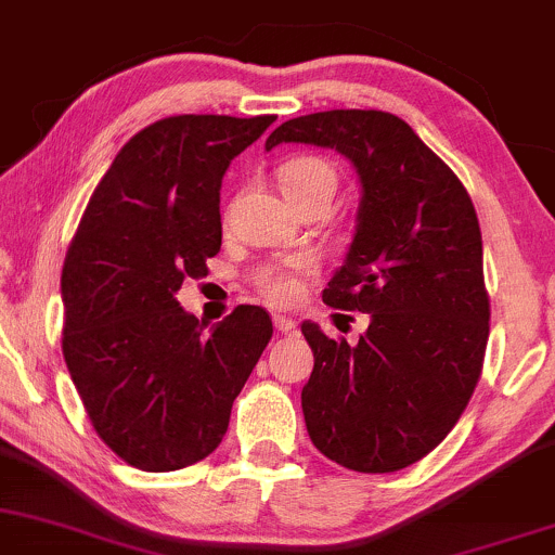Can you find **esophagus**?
<instances>
[{
	"mask_svg": "<svg viewBox=\"0 0 555 555\" xmlns=\"http://www.w3.org/2000/svg\"><path fill=\"white\" fill-rule=\"evenodd\" d=\"M275 327H278V332H283V335H296L298 332V322L293 317H283V314H278L275 317Z\"/></svg>",
	"mask_w": 555,
	"mask_h": 555,
	"instance_id": "esophagus-1",
	"label": "esophagus"
}]
</instances>
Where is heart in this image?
<instances>
[{
	"label": "heart",
	"mask_w": 555,
	"mask_h": 555,
	"mask_svg": "<svg viewBox=\"0 0 555 555\" xmlns=\"http://www.w3.org/2000/svg\"><path fill=\"white\" fill-rule=\"evenodd\" d=\"M278 181L291 205L298 199L317 197V194H324V197L332 199L337 189L335 168L324 158H319V155H293V158L283 160L278 166ZM314 270L317 259L309 257V254L293 257L280 267H267L257 278L259 293L270 304L288 306L301 296L304 278Z\"/></svg>",
	"instance_id": "obj_1"
}]
</instances>
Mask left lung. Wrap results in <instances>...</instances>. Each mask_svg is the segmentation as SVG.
Here are the masks:
<instances>
[{"label":"left lung","instance_id":"obj_1","mask_svg":"<svg viewBox=\"0 0 555 555\" xmlns=\"http://www.w3.org/2000/svg\"><path fill=\"white\" fill-rule=\"evenodd\" d=\"M280 142L335 147L363 186L356 238L322 298L369 314L371 324L358 345L301 324L314 350L301 392L306 428L319 452L348 470H402L447 439L483 371L491 298L473 199L387 111L298 116L264 147Z\"/></svg>","mask_w":555,"mask_h":555}]
</instances>
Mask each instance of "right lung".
<instances>
[{
    "instance_id": "add662e5",
    "label": "right lung",
    "mask_w": 555,
    "mask_h": 555,
    "mask_svg": "<svg viewBox=\"0 0 555 555\" xmlns=\"http://www.w3.org/2000/svg\"><path fill=\"white\" fill-rule=\"evenodd\" d=\"M278 116L153 121L98 181L62 270V353L95 434L127 465L168 473L215 452L272 337L262 306L212 335L176 301L220 251L225 168Z\"/></svg>"
}]
</instances>
